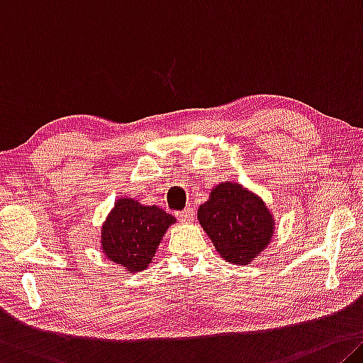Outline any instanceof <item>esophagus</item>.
Segmentation results:
<instances>
[{
	"label": "esophagus",
	"mask_w": 363,
	"mask_h": 363,
	"mask_svg": "<svg viewBox=\"0 0 363 363\" xmlns=\"http://www.w3.org/2000/svg\"><path fill=\"white\" fill-rule=\"evenodd\" d=\"M194 216H195V211L192 208H186L184 211L177 213V218H179V220L184 221V223L194 221Z\"/></svg>",
	"instance_id": "1"
}]
</instances>
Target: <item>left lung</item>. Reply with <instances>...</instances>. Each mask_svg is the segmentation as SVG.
<instances>
[{
  "instance_id": "1",
  "label": "left lung",
  "mask_w": 363,
  "mask_h": 363,
  "mask_svg": "<svg viewBox=\"0 0 363 363\" xmlns=\"http://www.w3.org/2000/svg\"><path fill=\"white\" fill-rule=\"evenodd\" d=\"M197 218L223 260L238 267L254 262L274 235L273 211L239 182L226 181L213 187Z\"/></svg>"
}]
</instances>
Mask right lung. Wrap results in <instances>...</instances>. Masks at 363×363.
<instances>
[{
  "label": "right lung",
  "mask_w": 363,
  "mask_h": 363,
  "mask_svg": "<svg viewBox=\"0 0 363 363\" xmlns=\"http://www.w3.org/2000/svg\"><path fill=\"white\" fill-rule=\"evenodd\" d=\"M176 218L157 205H143L130 197H119L100 229V249L106 260L128 273L148 268Z\"/></svg>",
  "instance_id": "1"
}]
</instances>
